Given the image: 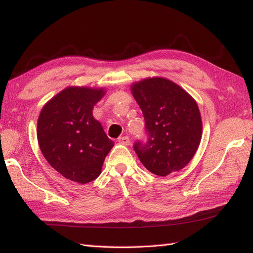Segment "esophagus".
<instances>
[{
	"label": "esophagus",
	"mask_w": 253,
	"mask_h": 253,
	"mask_svg": "<svg viewBox=\"0 0 253 253\" xmlns=\"http://www.w3.org/2000/svg\"><path fill=\"white\" fill-rule=\"evenodd\" d=\"M118 142H120L121 144H124V146H128V144L130 143V139L127 136H123V137L118 138Z\"/></svg>",
	"instance_id": "obj_1"
}]
</instances>
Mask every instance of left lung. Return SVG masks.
<instances>
[{
  "label": "left lung",
  "instance_id": "left-lung-1",
  "mask_svg": "<svg viewBox=\"0 0 253 253\" xmlns=\"http://www.w3.org/2000/svg\"><path fill=\"white\" fill-rule=\"evenodd\" d=\"M146 123L147 140L133 150L148 170L168 176L190 162L202 135L199 107L184 89L165 78H148L131 87Z\"/></svg>",
  "mask_w": 253,
  "mask_h": 253
}]
</instances>
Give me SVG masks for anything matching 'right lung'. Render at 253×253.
I'll list each match as a JSON object with an SVG mask.
<instances>
[{"label": "right lung", "mask_w": 253, "mask_h": 253, "mask_svg": "<svg viewBox=\"0 0 253 253\" xmlns=\"http://www.w3.org/2000/svg\"><path fill=\"white\" fill-rule=\"evenodd\" d=\"M104 93L102 89L69 87L40 113L37 136L41 152L67 179L80 184L94 180L114 146L92 116L93 105Z\"/></svg>", "instance_id": "add662e5"}]
</instances>
